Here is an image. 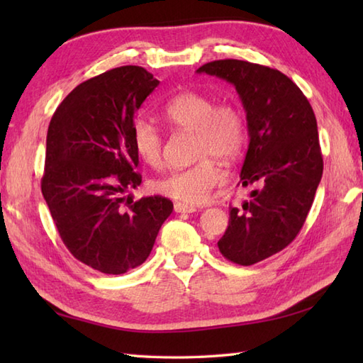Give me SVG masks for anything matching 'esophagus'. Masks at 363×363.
Segmentation results:
<instances>
[{"mask_svg": "<svg viewBox=\"0 0 363 363\" xmlns=\"http://www.w3.org/2000/svg\"><path fill=\"white\" fill-rule=\"evenodd\" d=\"M174 212H177V213H191V212H196V207L186 204V203H174Z\"/></svg>", "mask_w": 363, "mask_h": 363, "instance_id": "esophagus-1", "label": "esophagus"}]
</instances>
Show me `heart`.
I'll return each mask as SVG.
<instances>
[{
	"label": "heart",
	"mask_w": 363,
	"mask_h": 363,
	"mask_svg": "<svg viewBox=\"0 0 363 363\" xmlns=\"http://www.w3.org/2000/svg\"><path fill=\"white\" fill-rule=\"evenodd\" d=\"M169 126L195 133V165L176 169L157 181L156 189L167 196L190 204L204 203L225 182V173L215 159L230 164L243 152L246 121L234 103H217L203 91L187 90L174 95L160 109ZM130 140L146 165L159 168L164 162V138L160 130L145 118H137Z\"/></svg>",
	"instance_id": "obj_1"
}]
</instances>
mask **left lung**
Listing matches in <instances>:
<instances>
[{"mask_svg":"<svg viewBox=\"0 0 363 363\" xmlns=\"http://www.w3.org/2000/svg\"><path fill=\"white\" fill-rule=\"evenodd\" d=\"M235 87L248 123L242 167L250 199L229 209L218 250L238 265H252L289 246L303 228L323 176L317 118L303 91L274 68L225 59L199 67Z\"/></svg>","mask_w":363,"mask_h":363,"instance_id":"left-lung-1","label":"left lung"}]
</instances>
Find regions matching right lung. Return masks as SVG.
Listing matches in <instances>:
<instances>
[{
  "mask_svg": "<svg viewBox=\"0 0 363 363\" xmlns=\"http://www.w3.org/2000/svg\"><path fill=\"white\" fill-rule=\"evenodd\" d=\"M157 86L142 67L113 68L79 84L50 121L43 198L68 251L106 274L142 265L173 212L159 195L123 207L142 184L134 115Z\"/></svg>",
  "mask_w": 363,
  "mask_h": 363,
  "instance_id": "right-lung-1",
  "label": "right lung"
}]
</instances>
